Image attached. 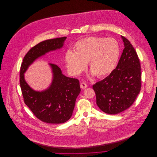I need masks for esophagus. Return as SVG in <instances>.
<instances>
[{"instance_id": "esophagus-1", "label": "esophagus", "mask_w": 157, "mask_h": 157, "mask_svg": "<svg viewBox=\"0 0 157 157\" xmlns=\"http://www.w3.org/2000/svg\"><path fill=\"white\" fill-rule=\"evenodd\" d=\"M87 86H88L87 84L85 83H84V82H82V83H80V88H81L82 89H85V88H87Z\"/></svg>"}]
</instances>
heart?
<instances>
[{
	"instance_id": "obj_1",
	"label": "heart",
	"mask_w": 157,
	"mask_h": 157,
	"mask_svg": "<svg viewBox=\"0 0 157 157\" xmlns=\"http://www.w3.org/2000/svg\"><path fill=\"white\" fill-rule=\"evenodd\" d=\"M75 51L65 54L67 69L77 75L84 71L89 62L90 69L98 77L109 75L115 67L120 55V46L113 38L90 36L78 40Z\"/></svg>"
}]
</instances>
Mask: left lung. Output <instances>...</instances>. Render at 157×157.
Returning a JSON list of instances; mask_svg holds the SVG:
<instances>
[{"mask_svg":"<svg viewBox=\"0 0 157 157\" xmlns=\"http://www.w3.org/2000/svg\"><path fill=\"white\" fill-rule=\"evenodd\" d=\"M124 48L118 65L103 80L92 86L98 108L108 114H117L131 107L141 88L139 58L134 48L124 36Z\"/></svg>","mask_w":157,"mask_h":157,"instance_id":"obj_1","label":"left lung"}]
</instances>
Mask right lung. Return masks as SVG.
I'll use <instances>...</instances> for the list:
<instances>
[{
  "instance_id": "add662e5",
  "label": "right lung",
  "mask_w": 157,
  "mask_h": 157,
  "mask_svg": "<svg viewBox=\"0 0 157 157\" xmlns=\"http://www.w3.org/2000/svg\"><path fill=\"white\" fill-rule=\"evenodd\" d=\"M66 37L49 39L31 48L23 59L20 85L25 105L42 121L51 124L66 122L71 117L75 100L80 92L79 81L62 74L56 65L51 63L54 78L52 85L44 92L32 90L24 79V72L36 59L45 53L62 47Z\"/></svg>"
}]
</instances>
